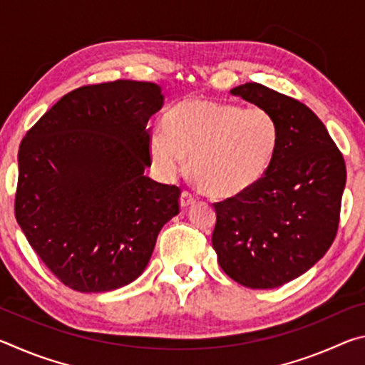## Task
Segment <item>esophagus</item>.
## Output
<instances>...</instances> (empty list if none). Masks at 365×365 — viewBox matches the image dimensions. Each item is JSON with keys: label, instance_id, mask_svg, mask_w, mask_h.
<instances>
[{"label": "esophagus", "instance_id": "34e87169", "mask_svg": "<svg viewBox=\"0 0 365 365\" xmlns=\"http://www.w3.org/2000/svg\"><path fill=\"white\" fill-rule=\"evenodd\" d=\"M195 202H196V196L193 193H190V191L183 190L182 195H180V206L188 207L191 205H195Z\"/></svg>", "mask_w": 365, "mask_h": 365}]
</instances>
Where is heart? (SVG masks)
I'll return each mask as SVG.
<instances>
[{
  "label": "heart",
  "mask_w": 365,
  "mask_h": 365,
  "mask_svg": "<svg viewBox=\"0 0 365 365\" xmlns=\"http://www.w3.org/2000/svg\"><path fill=\"white\" fill-rule=\"evenodd\" d=\"M279 148L275 117L261 106L242 108L201 98L175 103L154 132L150 154L164 177H174L190 158L191 175L202 191L233 197L265 175Z\"/></svg>",
  "instance_id": "b5f03b06"
}]
</instances>
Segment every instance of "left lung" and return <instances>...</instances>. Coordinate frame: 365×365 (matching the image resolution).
<instances>
[{"instance_id": "left-lung-1", "label": "left lung", "mask_w": 365, "mask_h": 365, "mask_svg": "<svg viewBox=\"0 0 365 365\" xmlns=\"http://www.w3.org/2000/svg\"><path fill=\"white\" fill-rule=\"evenodd\" d=\"M230 93L275 117L279 148L255 187L214 202L212 248L222 270L240 285L275 288L311 269L335 240L344 159L306 104L255 82Z\"/></svg>"}]
</instances>
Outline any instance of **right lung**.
<instances>
[{
	"instance_id": "1",
	"label": "right lung",
	"mask_w": 365,
	"mask_h": 365,
	"mask_svg": "<svg viewBox=\"0 0 365 365\" xmlns=\"http://www.w3.org/2000/svg\"><path fill=\"white\" fill-rule=\"evenodd\" d=\"M160 86L115 80L64 95L19 146L14 211L30 246L76 292H113L143 274L180 188L145 175Z\"/></svg>"
}]
</instances>
